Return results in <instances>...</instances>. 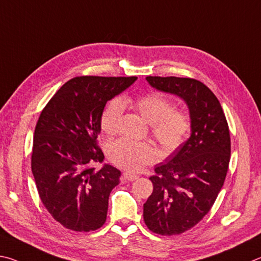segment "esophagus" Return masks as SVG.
<instances>
[{"label":"esophagus","instance_id":"esophagus-1","mask_svg":"<svg viewBox=\"0 0 261 261\" xmlns=\"http://www.w3.org/2000/svg\"><path fill=\"white\" fill-rule=\"evenodd\" d=\"M139 177V175H136V174H134V173H130V172H125L122 174V180L123 181H134V180H136Z\"/></svg>","mask_w":261,"mask_h":261}]
</instances>
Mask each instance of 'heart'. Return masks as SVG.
<instances>
[{"label": "heart", "instance_id": "b5f03b06", "mask_svg": "<svg viewBox=\"0 0 261 261\" xmlns=\"http://www.w3.org/2000/svg\"><path fill=\"white\" fill-rule=\"evenodd\" d=\"M123 107H130L150 123L151 134L166 152H172L184 143L191 128V118L184 109L172 108V102L164 96L150 93L138 97L114 98L100 114L99 125L107 135L117 133ZM108 156L114 165L128 171H141L158 161L159 152L148 142L128 139L112 141Z\"/></svg>", "mask_w": 261, "mask_h": 261}]
</instances>
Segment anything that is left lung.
Returning <instances> with one entry per match:
<instances>
[{
	"mask_svg": "<svg viewBox=\"0 0 261 261\" xmlns=\"http://www.w3.org/2000/svg\"><path fill=\"white\" fill-rule=\"evenodd\" d=\"M153 88L177 95L189 108L191 135L154 167L153 191L143 205L147 227L179 235L197 225L213 206L230 161V134L217 96L191 77L147 76Z\"/></svg>",
	"mask_w": 261,
	"mask_h": 261,
	"instance_id": "1",
	"label": "left lung"
}]
</instances>
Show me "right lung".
<instances>
[{
  "instance_id": "1",
  "label": "right lung",
  "mask_w": 261,
  "mask_h": 261,
  "mask_svg": "<svg viewBox=\"0 0 261 261\" xmlns=\"http://www.w3.org/2000/svg\"><path fill=\"white\" fill-rule=\"evenodd\" d=\"M136 76H75L45 105L36 122L32 173L47 211L63 227L96 230L107 220L109 196L121 173L102 163L99 119L105 104Z\"/></svg>"
}]
</instances>
